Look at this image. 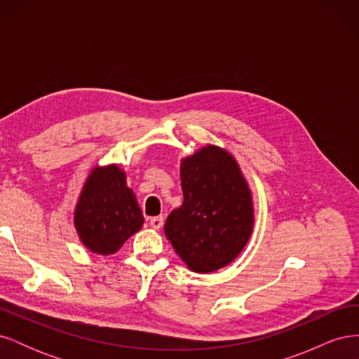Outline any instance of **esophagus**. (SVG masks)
Wrapping results in <instances>:
<instances>
[{
	"instance_id": "esophagus-1",
	"label": "esophagus",
	"mask_w": 359,
	"mask_h": 359,
	"mask_svg": "<svg viewBox=\"0 0 359 359\" xmlns=\"http://www.w3.org/2000/svg\"><path fill=\"white\" fill-rule=\"evenodd\" d=\"M149 224L151 227H154V229H160V227L163 226V217H151L149 219Z\"/></svg>"
}]
</instances>
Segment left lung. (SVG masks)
I'll return each mask as SVG.
<instances>
[{"label":"left lung","mask_w":359,"mask_h":359,"mask_svg":"<svg viewBox=\"0 0 359 359\" xmlns=\"http://www.w3.org/2000/svg\"><path fill=\"white\" fill-rule=\"evenodd\" d=\"M184 202L165 233L194 273H212L243 252L253 231L250 189L227 151L208 145L181 163Z\"/></svg>","instance_id":"1"}]
</instances>
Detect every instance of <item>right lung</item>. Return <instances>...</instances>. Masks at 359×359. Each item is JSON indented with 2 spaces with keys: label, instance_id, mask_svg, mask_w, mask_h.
I'll use <instances>...</instances> for the list:
<instances>
[{
  "label": "right lung",
  "instance_id": "right-lung-1",
  "mask_svg": "<svg viewBox=\"0 0 359 359\" xmlns=\"http://www.w3.org/2000/svg\"><path fill=\"white\" fill-rule=\"evenodd\" d=\"M144 224L135 193L116 165L94 169L74 210V226L83 245L97 255H114Z\"/></svg>",
  "mask_w": 359,
  "mask_h": 359
}]
</instances>
